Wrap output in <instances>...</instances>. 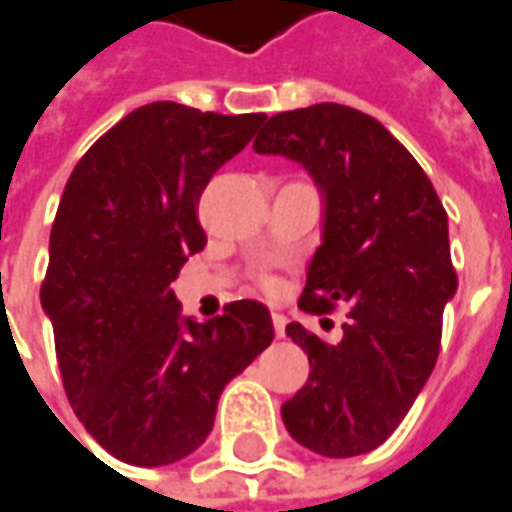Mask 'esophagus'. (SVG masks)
<instances>
[{
    "mask_svg": "<svg viewBox=\"0 0 512 512\" xmlns=\"http://www.w3.org/2000/svg\"><path fill=\"white\" fill-rule=\"evenodd\" d=\"M272 326L277 337H286V317H283V314L272 311Z\"/></svg>",
    "mask_w": 512,
    "mask_h": 512,
    "instance_id": "34e87169",
    "label": "esophagus"
}]
</instances>
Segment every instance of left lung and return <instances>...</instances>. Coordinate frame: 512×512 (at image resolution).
Returning a JSON list of instances; mask_svg holds the SVG:
<instances>
[{"instance_id":"obj_1","label":"left lung","mask_w":512,"mask_h":512,"mask_svg":"<svg viewBox=\"0 0 512 512\" xmlns=\"http://www.w3.org/2000/svg\"><path fill=\"white\" fill-rule=\"evenodd\" d=\"M255 152L300 161L326 192V232L297 306L348 311L334 345L300 323L286 328L311 371L283 402V422L320 456H360L397 431L439 357L456 291L448 212L414 155L345 104L272 115Z\"/></svg>"}]
</instances>
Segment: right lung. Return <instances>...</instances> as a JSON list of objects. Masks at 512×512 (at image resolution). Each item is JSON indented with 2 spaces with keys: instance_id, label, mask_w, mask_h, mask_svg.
<instances>
[{
  "instance_id": "1",
  "label": "right lung",
  "mask_w": 512,
  "mask_h": 512,
  "mask_svg": "<svg viewBox=\"0 0 512 512\" xmlns=\"http://www.w3.org/2000/svg\"><path fill=\"white\" fill-rule=\"evenodd\" d=\"M263 118L152 101L101 135L67 178L42 306L64 394L121 462L158 467L189 456L212 431L226 382L274 340L257 300L181 323L169 289L206 246L198 201L209 178Z\"/></svg>"
}]
</instances>
